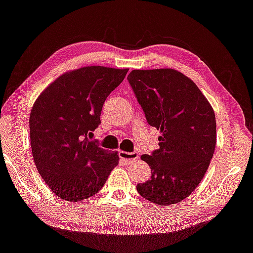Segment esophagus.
<instances>
[{
    "label": "esophagus",
    "mask_w": 253,
    "mask_h": 253,
    "mask_svg": "<svg viewBox=\"0 0 253 253\" xmlns=\"http://www.w3.org/2000/svg\"><path fill=\"white\" fill-rule=\"evenodd\" d=\"M120 158H121L126 164H131V163H133L134 160L139 158V154L138 152L121 151L120 152Z\"/></svg>",
    "instance_id": "34e87169"
}]
</instances>
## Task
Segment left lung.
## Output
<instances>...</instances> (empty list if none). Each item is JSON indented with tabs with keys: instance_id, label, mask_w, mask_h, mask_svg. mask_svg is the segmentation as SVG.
<instances>
[{
	"instance_id": "8db88e82",
	"label": "left lung",
	"mask_w": 253,
	"mask_h": 253,
	"mask_svg": "<svg viewBox=\"0 0 253 253\" xmlns=\"http://www.w3.org/2000/svg\"><path fill=\"white\" fill-rule=\"evenodd\" d=\"M127 81L148 123L161 133L158 150L141 156L151 178L138 184V193L158 205L180 203L201 183L214 155L213 107L195 83L176 69H134Z\"/></svg>"
}]
</instances>
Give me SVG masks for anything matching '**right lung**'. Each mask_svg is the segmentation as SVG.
<instances>
[{
  "label": "right lung",
  "instance_id": "add662e5",
  "mask_svg": "<svg viewBox=\"0 0 253 253\" xmlns=\"http://www.w3.org/2000/svg\"><path fill=\"white\" fill-rule=\"evenodd\" d=\"M127 70L104 66L69 70L33 103L29 118L33 161L59 198L81 202L95 195L119 165L118 151L99 148L87 135L101 123L106 97Z\"/></svg>",
  "mask_w": 253,
  "mask_h": 253
}]
</instances>
